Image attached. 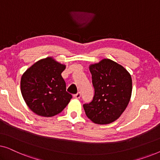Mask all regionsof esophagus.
<instances>
[{
    "mask_svg": "<svg viewBox=\"0 0 160 160\" xmlns=\"http://www.w3.org/2000/svg\"><path fill=\"white\" fill-rule=\"evenodd\" d=\"M73 97L75 98H77V99H79V98H81V92H78L76 93V95H73Z\"/></svg>",
    "mask_w": 160,
    "mask_h": 160,
    "instance_id": "esophagus-1",
    "label": "esophagus"
}]
</instances>
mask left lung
I'll return each mask as SVG.
<instances>
[{
    "label": "left lung",
    "mask_w": 160,
    "mask_h": 160,
    "mask_svg": "<svg viewBox=\"0 0 160 160\" xmlns=\"http://www.w3.org/2000/svg\"><path fill=\"white\" fill-rule=\"evenodd\" d=\"M95 89L93 100L83 105L85 113L94 123L110 124L124 112L132 94V78L121 65L110 59L89 66Z\"/></svg>",
    "instance_id": "obj_1"
}]
</instances>
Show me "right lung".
<instances>
[{"instance_id": "right-lung-1", "label": "right lung", "mask_w": 160, "mask_h": 160, "mask_svg": "<svg viewBox=\"0 0 160 160\" xmlns=\"http://www.w3.org/2000/svg\"><path fill=\"white\" fill-rule=\"evenodd\" d=\"M65 65L52 58L41 60L22 76V95L30 110L39 116L54 117L64 109L72 98L62 77Z\"/></svg>"}]
</instances>
